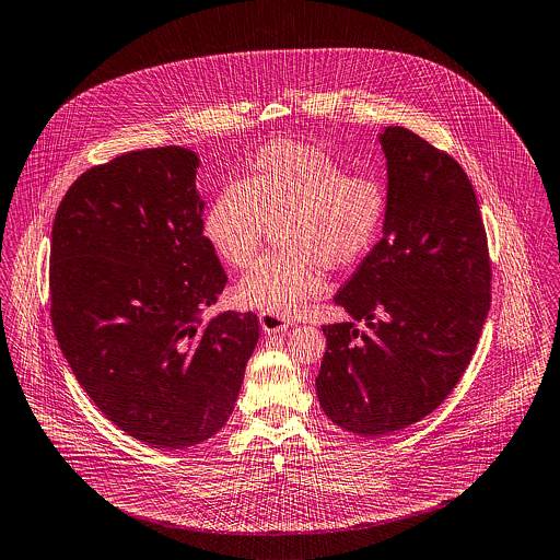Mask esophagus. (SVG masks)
Masks as SVG:
<instances>
[{"label":"esophagus","mask_w":560,"mask_h":560,"mask_svg":"<svg viewBox=\"0 0 560 560\" xmlns=\"http://www.w3.org/2000/svg\"><path fill=\"white\" fill-rule=\"evenodd\" d=\"M258 323H260V327H262L265 334H278V331H287V329L293 327V320H289V318H284V316L267 314V312L258 314Z\"/></svg>","instance_id":"esophagus-1"}]
</instances>
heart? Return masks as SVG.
Here are the masks:
<instances>
[{"label": "heart", "mask_w": 560, "mask_h": 560, "mask_svg": "<svg viewBox=\"0 0 560 560\" xmlns=\"http://www.w3.org/2000/svg\"><path fill=\"white\" fill-rule=\"evenodd\" d=\"M387 215L385 188L318 148L271 143L203 215V237L226 267L255 260L267 233L280 248L235 287L244 307L293 316L320 293L323 271L355 265L376 244Z\"/></svg>", "instance_id": "heart-1"}]
</instances>
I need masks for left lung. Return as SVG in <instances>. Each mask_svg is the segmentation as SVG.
Here are the masks:
<instances>
[{
  "label": "left lung",
  "mask_w": 560,
  "mask_h": 560,
  "mask_svg": "<svg viewBox=\"0 0 560 560\" xmlns=\"http://www.w3.org/2000/svg\"><path fill=\"white\" fill-rule=\"evenodd\" d=\"M387 160L381 242L334 302L316 376L323 412L359 436L405 430L456 387L490 310V258L458 162L402 126L378 135ZM361 319L365 330L354 323Z\"/></svg>",
  "instance_id": "obj_1"
}]
</instances>
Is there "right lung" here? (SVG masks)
<instances>
[{"label": "right lung", "instance_id": "obj_1", "mask_svg": "<svg viewBox=\"0 0 560 560\" xmlns=\"http://www.w3.org/2000/svg\"><path fill=\"white\" fill-rule=\"evenodd\" d=\"M199 155L168 145L85 171L52 222L51 320L102 415L132 439L186 450L231 417L258 342L222 310L226 273L203 237Z\"/></svg>", "mask_w": 560, "mask_h": 560}]
</instances>
